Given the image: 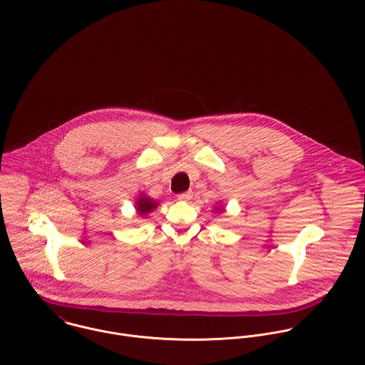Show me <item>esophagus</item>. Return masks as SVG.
<instances>
[{"mask_svg": "<svg viewBox=\"0 0 365 365\" xmlns=\"http://www.w3.org/2000/svg\"><path fill=\"white\" fill-rule=\"evenodd\" d=\"M192 197H193L192 192H185V193L178 195V200H180V202H189Z\"/></svg>", "mask_w": 365, "mask_h": 365, "instance_id": "esophagus-1", "label": "esophagus"}]
</instances>
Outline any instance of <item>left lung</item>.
<instances>
[{"label":"left lung","mask_w":365,"mask_h":365,"mask_svg":"<svg viewBox=\"0 0 365 365\" xmlns=\"http://www.w3.org/2000/svg\"><path fill=\"white\" fill-rule=\"evenodd\" d=\"M214 211H215V212H220V211H224V208H222L221 205H218V207H214Z\"/></svg>","instance_id":"obj_1"}]
</instances>
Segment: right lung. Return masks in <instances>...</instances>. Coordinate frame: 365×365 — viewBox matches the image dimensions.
<instances>
[{
    "label": "right lung",
    "instance_id": "add662e5",
    "mask_svg": "<svg viewBox=\"0 0 365 365\" xmlns=\"http://www.w3.org/2000/svg\"><path fill=\"white\" fill-rule=\"evenodd\" d=\"M158 205H160V202H157V200L151 199L150 196H147L144 193H140V196L135 200V205L134 207H135V211H137V214L140 217H145L147 214L153 212Z\"/></svg>",
    "mask_w": 365,
    "mask_h": 365
}]
</instances>
